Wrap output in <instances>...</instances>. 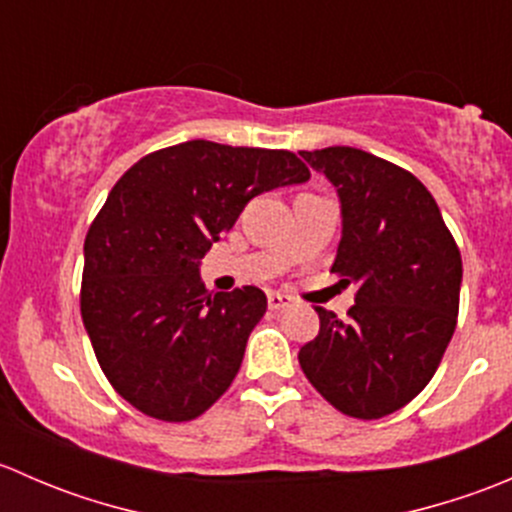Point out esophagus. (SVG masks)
<instances>
[{
	"mask_svg": "<svg viewBox=\"0 0 512 512\" xmlns=\"http://www.w3.org/2000/svg\"><path fill=\"white\" fill-rule=\"evenodd\" d=\"M267 304H270L272 312H285V309L292 307L294 299L287 297V294H282V292H270L267 294Z\"/></svg>",
	"mask_w": 512,
	"mask_h": 512,
	"instance_id": "1",
	"label": "esophagus"
}]
</instances>
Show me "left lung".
Wrapping results in <instances>:
<instances>
[{"instance_id":"8db88e82","label":"left lung","mask_w":512,"mask_h":512,"mask_svg":"<svg viewBox=\"0 0 512 512\" xmlns=\"http://www.w3.org/2000/svg\"><path fill=\"white\" fill-rule=\"evenodd\" d=\"M299 156L337 188L332 272L356 285L347 319L317 307L319 334L299 349V366L342 414L389 416L421 394L456 332L461 252L409 170L349 146Z\"/></svg>"}]
</instances>
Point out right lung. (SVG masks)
I'll return each instance as SVG.
<instances>
[{
  "label": "right lung",
  "mask_w": 512,
  "mask_h": 512,
  "mask_svg": "<svg viewBox=\"0 0 512 512\" xmlns=\"http://www.w3.org/2000/svg\"><path fill=\"white\" fill-rule=\"evenodd\" d=\"M294 153L188 141L121 175L84 242L81 317L113 389L158 421H193L240 371L267 312L257 287L208 292L198 265L255 195L304 183Z\"/></svg>",
  "instance_id": "right-lung-1"
}]
</instances>
